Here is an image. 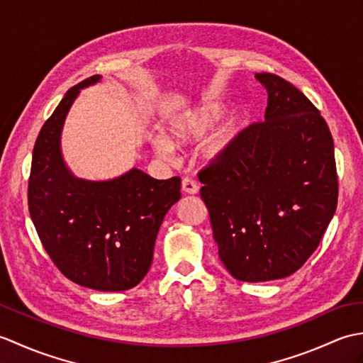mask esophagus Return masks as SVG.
<instances>
[{
	"label": "esophagus",
	"instance_id": "34e87169",
	"mask_svg": "<svg viewBox=\"0 0 363 363\" xmlns=\"http://www.w3.org/2000/svg\"><path fill=\"white\" fill-rule=\"evenodd\" d=\"M182 191H184V194H189V195H196L199 191V186L194 179L186 177V179L182 181Z\"/></svg>",
	"mask_w": 363,
	"mask_h": 363
}]
</instances>
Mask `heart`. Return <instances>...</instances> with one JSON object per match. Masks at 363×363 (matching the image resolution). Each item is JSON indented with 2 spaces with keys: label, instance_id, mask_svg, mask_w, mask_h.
Listing matches in <instances>:
<instances>
[{
  "label": "heart",
  "instance_id": "heart-1",
  "mask_svg": "<svg viewBox=\"0 0 363 363\" xmlns=\"http://www.w3.org/2000/svg\"><path fill=\"white\" fill-rule=\"evenodd\" d=\"M225 117V106L218 103H201L173 113L164 126V135L152 138V146L162 156L174 152V146H190L203 142L221 118ZM238 135V125L229 123L212 134L204 143V157L218 164L233 151Z\"/></svg>",
  "mask_w": 363,
  "mask_h": 363
}]
</instances>
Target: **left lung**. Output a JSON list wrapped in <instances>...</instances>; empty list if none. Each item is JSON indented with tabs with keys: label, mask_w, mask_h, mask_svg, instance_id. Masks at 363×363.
I'll use <instances>...</instances> for the list:
<instances>
[{
	"label": "left lung",
	"mask_w": 363,
	"mask_h": 363,
	"mask_svg": "<svg viewBox=\"0 0 363 363\" xmlns=\"http://www.w3.org/2000/svg\"><path fill=\"white\" fill-rule=\"evenodd\" d=\"M256 79L268 94L265 121L199 173L218 256L242 282L282 279L303 267L338 196L334 140L317 107L279 76Z\"/></svg>",
	"instance_id": "8db88e82"
}]
</instances>
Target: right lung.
<instances>
[{
	"instance_id": "obj_1",
	"label": "right lung",
	"mask_w": 363,
	"mask_h": 363,
	"mask_svg": "<svg viewBox=\"0 0 363 363\" xmlns=\"http://www.w3.org/2000/svg\"><path fill=\"white\" fill-rule=\"evenodd\" d=\"M101 76L67 91L33 151L29 213L45 251L68 279L99 291L135 287L148 273L167 212L181 199V179H154L138 168L107 181L76 177L60 137L74 99Z\"/></svg>"
}]
</instances>
